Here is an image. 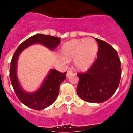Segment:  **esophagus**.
Instances as JSON below:
<instances>
[{
	"label": "esophagus",
	"instance_id": "esophagus-1",
	"mask_svg": "<svg viewBox=\"0 0 133 133\" xmlns=\"http://www.w3.org/2000/svg\"><path fill=\"white\" fill-rule=\"evenodd\" d=\"M72 73V71L71 70H68V72H67L66 76H67V77H69V76Z\"/></svg>",
	"mask_w": 133,
	"mask_h": 133
}]
</instances>
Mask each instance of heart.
Here are the masks:
<instances>
[{
    "instance_id": "b5f03b06",
    "label": "heart",
    "mask_w": 133,
    "mask_h": 133,
    "mask_svg": "<svg viewBox=\"0 0 133 133\" xmlns=\"http://www.w3.org/2000/svg\"><path fill=\"white\" fill-rule=\"evenodd\" d=\"M98 51V44L91 37L72 39L61 48V59L65 63L72 60L74 66L78 70L89 69L95 61Z\"/></svg>"
}]
</instances>
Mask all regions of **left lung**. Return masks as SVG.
I'll list each match as a JSON object with an SVG mask.
<instances>
[{"label":"left lung","instance_id":"1","mask_svg":"<svg viewBox=\"0 0 133 133\" xmlns=\"http://www.w3.org/2000/svg\"><path fill=\"white\" fill-rule=\"evenodd\" d=\"M96 39L98 44L97 59L87 72L77 74V92L87 102L100 103L109 99L116 92L121 68L117 51L105 41Z\"/></svg>","mask_w":133,"mask_h":133}]
</instances>
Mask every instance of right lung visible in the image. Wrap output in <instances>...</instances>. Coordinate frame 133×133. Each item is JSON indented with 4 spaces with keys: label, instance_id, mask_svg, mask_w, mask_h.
I'll use <instances>...</instances> for the list:
<instances>
[{
    "label": "right lung",
    "instance_id": "obj_1",
    "mask_svg": "<svg viewBox=\"0 0 133 133\" xmlns=\"http://www.w3.org/2000/svg\"><path fill=\"white\" fill-rule=\"evenodd\" d=\"M61 42L59 37L43 34L31 36L20 44L12 56L10 69V81L15 94L23 104L35 110L45 109L55 102L58 96L59 87L65 79L66 72L62 73L51 69L41 87L34 93H27L20 86L17 75V61L22 51L33 44H41L50 50H54Z\"/></svg>",
    "mask_w": 133,
    "mask_h": 133
}]
</instances>
